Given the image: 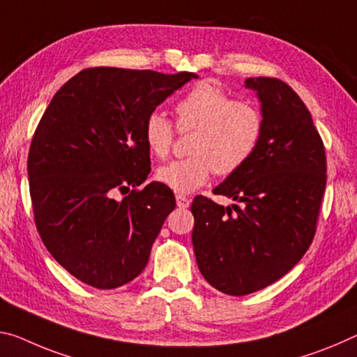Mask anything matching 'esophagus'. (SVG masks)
I'll return each mask as SVG.
<instances>
[{"mask_svg": "<svg viewBox=\"0 0 357 357\" xmlns=\"http://www.w3.org/2000/svg\"><path fill=\"white\" fill-rule=\"evenodd\" d=\"M176 203L179 208H189L190 199H188V197H184V195H176Z\"/></svg>", "mask_w": 357, "mask_h": 357, "instance_id": "34e87169", "label": "esophagus"}]
</instances>
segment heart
<instances>
[{"label":"heart","mask_w":357,"mask_h":357,"mask_svg":"<svg viewBox=\"0 0 357 357\" xmlns=\"http://www.w3.org/2000/svg\"><path fill=\"white\" fill-rule=\"evenodd\" d=\"M176 127L195 130L189 143V157L173 160L157 169L158 183L178 194H190L206 184L211 174L231 176L256 155L265 133L260 107L235 100L222 87L200 82L176 106ZM144 143L155 157H167L173 148L174 127L158 111L146 117Z\"/></svg>","instance_id":"b5f03b06"}]
</instances>
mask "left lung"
Masks as SVG:
<instances>
[{
  "label": "left lung",
  "instance_id": "obj_1",
  "mask_svg": "<svg viewBox=\"0 0 357 357\" xmlns=\"http://www.w3.org/2000/svg\"><path fill=\"white\" fill-rule=\"evenodd\" d=\"M245 86L262 103V144L214 189L241 206L224 208L203 195L190 206L197 265L209 284L229 296L264 289L303 257L327 183L324 143L301 97L276 77H250Z\"/></svg>",
  "mask_w": 357,
  "mask_h": 357
}]
</instances>
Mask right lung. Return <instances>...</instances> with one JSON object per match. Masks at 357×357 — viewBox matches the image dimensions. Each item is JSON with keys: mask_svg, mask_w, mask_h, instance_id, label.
<instances>
[{"mask_svg": "<svg viewBox=\"0 0 357 357\" xmlns=\"http://www.w3.org/2000/svg\"><path fill=\"white\" fill-rule=\"evenodd\" d=\"M197 77L87 68L44 111L28 152L33 214L44 246L79 281L114 289L148 265L176 200L162 183L138 189L151 172L144 121Z\"/></svg>", "mask_w": 357, "mask_h": 357, "instance_id": "obj_1", "label": "right lung"}]
</instances>
